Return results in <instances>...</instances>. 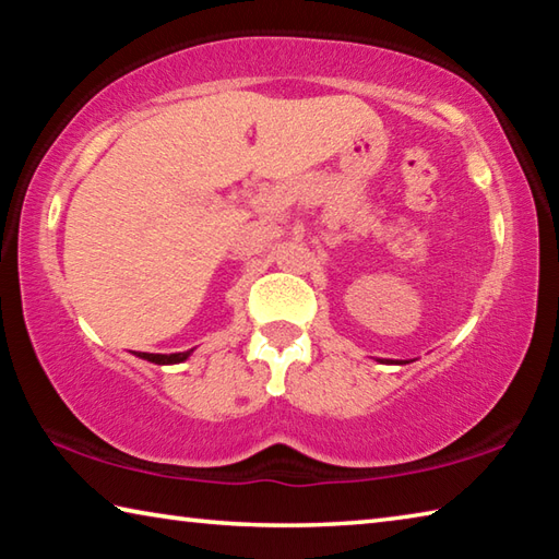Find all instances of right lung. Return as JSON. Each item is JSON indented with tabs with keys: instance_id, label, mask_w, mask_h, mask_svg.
Listing matches in <instances>:
<instances>
[{
	"instance_id": "1",
	"label": "right lung",
	"mask_w": 559,
	"mask_h": 559,
	"mask_svg": "<svg viewBox=\"0 0 559 559\" xmlns=\"http://www.w3.org/2000/svg\"><path fill=\"white\" fill-rule=\"evenodd\" d=\"M189 353H175V355H153V353H138V357L143 359H150V362L155 365H173V362H182V359H187Z\"/></svg>"
}]
</instances>
